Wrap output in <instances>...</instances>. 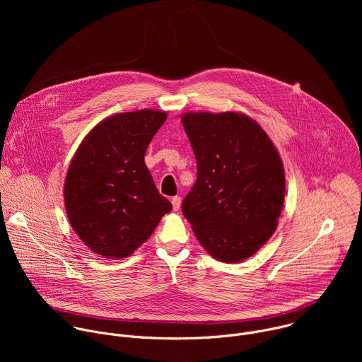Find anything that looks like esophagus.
I'll return each mask as SVG.
<instances>
[{
    "mask_svg": "<svg viewBox=\"0 0 362 362\" xmlns=\"http://www.w3.org/2000/svg\"><path fill=\"white\" fill-rule=\"evenodd\" d=\"M170 202H172V204H173V211H175V212H177V211L180 209V204H182V199H180V196H173Z\"/></svg>",
    "mask_w": 362,
    "mask_h": 362,
    "instance_id": "1",
    "label": "esophagus"
}]
</instances>
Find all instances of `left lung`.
<instances>
[{
	"label": "left lung",
	"instance_id": "left-lung-1",
	"mask_svg": "<svg viewBox=\"0 0 362 362\" xmlns=\"http://www.w3.org/2000/svg\"><path fill=\"white\" fill-rule=\"evenodd\" d=\"M197 176L182 212L219 261L250 257L274 235L285 197L279 154L262 127L239 113H186Z\"/></svg>",
	"mask_w": 362,
	"mask_h": 362
}]
</instances>
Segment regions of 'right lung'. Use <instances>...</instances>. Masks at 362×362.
<instances>
[{
  "instance_id": "1",
  "label": "right lung",
  "mask_w": 362,
  "mask_h": 362,
  "mask_svg": "<svg viewBox=\"0 0 362 362\" xmlns=\"http://www.w3.org/2000/svg\"><path fill=\"white\" fill-rule=\"evenodd\" d=\"M166 113H120L97 124L67 172L64 203L78 238L97 255L120 259L156 229L172 203L159 193L144 163Z\"/></svg>"
}]
</instances>
